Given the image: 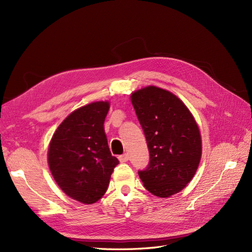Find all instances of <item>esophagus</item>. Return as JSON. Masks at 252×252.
I'll return each instance as SVG.
<instances>
[{"instance_id":"34e87169","label":"esophagus","mask_w":252,"mask_h":252,"mask_svg":"<svg viewBox=\"0 0 252 252\" xmlns=\"http://www.w3.org/2000/svg\"><path fill=\"white\" fill-rule=\"evenodd\" d=\"M119 159H120V162L121 163H124V162H127L128 159H129V157H128V155H122V156H120L119 157Z\"/></svg>"}]
</instances>
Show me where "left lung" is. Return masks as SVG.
<instances>
[{
	"instance_id": "obj_1",
	"label": "left lung",
	"mask_w": 252,
	"mask_h": 252,
	"mask_svg": "<svg viewBox=\"0 0 252 252\" xmlns=\"http://www.w3.org/2000/svg\"><path fill=\"white\" fill-rule=\"evenodd\" d=\"M130 97L150 156L147 168L139 171L144 187L158 197L180 192L192 180L202 156L193 116L177 95L156 86Z\"/></svg>"
}]
</instances>
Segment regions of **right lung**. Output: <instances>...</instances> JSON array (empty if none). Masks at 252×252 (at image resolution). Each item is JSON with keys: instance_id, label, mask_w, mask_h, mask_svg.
I'll return each instance as SVG.
<instances>
[{"instance_id": "obj_1", "label": "right lung", "mask_w": 252, "mask_h": 252, "mask_svg": "<svg viewBox=\"0 0 252 252\" xmlns=\"http://www.w3.org/2000/svg\"><path fill=\"white\" fill-rule=\"evenodd\" d=\"M108 102L74 110L60 124L48 148V165L59 187L71 199L94 204L106 192L119 159L111 156L104 122Z\"/></svg>"}]
</instances>
